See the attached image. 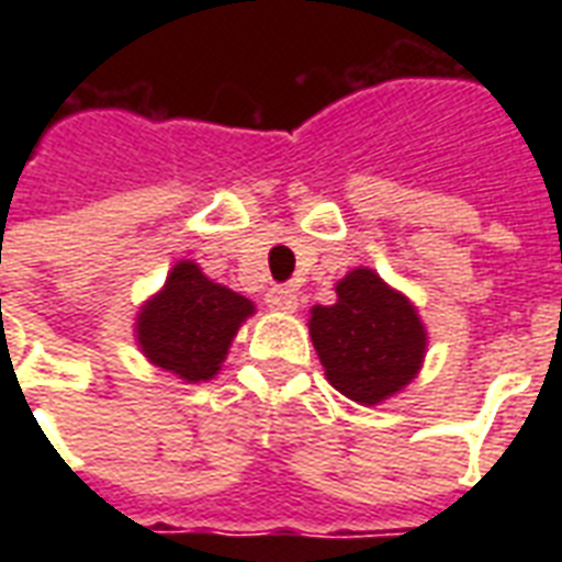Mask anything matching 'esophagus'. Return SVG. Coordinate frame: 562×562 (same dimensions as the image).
Instances as JSON below:
<instances>
[{"instance_id":"esophagus-1","label":"esophagus","mask_w":562,"mask_h":562,"mask_svg":"<svg viewBox=\"0 0 562 562\" xmlns=\"http://www.w3.org/2000/svg\"><path fill=\"white\" fill-rule=\"evenodd\" d=\"M265 303H268L273 312H294V308H297V291L285 289V285H273V289L265 294Z\"/></svg>"}]
</instances>
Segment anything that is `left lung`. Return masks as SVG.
Wrapping results in <instances>:
<instances>
[{
  "label": "left lung",
  "instance_id": "obj_1",
  "mask_svg": "<svg viewBox=\"0 0 562 562\" xmlns=\"http://www.w3.org/2000/svg\"><path fill=\"white\" fill-rule=\"evenodd\" d=\"M308 335L329 384L368 408L405 391L426 361L417 306L373 268H352L335 282L333 306L308 312Z\"/></svg>",
  "mask_w": 562,
  "mask_h": 562
}]
</instances>
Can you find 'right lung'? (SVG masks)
<instances>
[{"mask_svg":"<svg viewBox=\"0 0 562 562\" xmlns=\"http://www.w3.org/2000/svg\"><path fill=\"white\" fill-rule=\"evenodd\" d=\"M254 312L245 294L210 280L192 259H180L162 289L136 312V347L154 368L183 382H206L218 373L229 344Z\"/></svg>","mask_w":562,"mask_h":562,"instance_id":"right-lung-1","label":"right lung"}]
</instances>
